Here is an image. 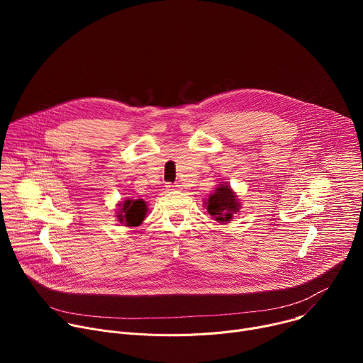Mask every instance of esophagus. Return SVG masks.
Segmentation results:
<instances>
[{
  "label": "esophagus",
  "instance_id": "1",
  "mask_svg": "<svg viewBox=\"0 0 363 363\" xmlns=\"http://www.w3.org/2000/svg\"><path fill=\"white\" fill-rule=\"evenodd\" d=\"M165 188H167V191H177V189H181V185H178V184H171V182H168V184L165 185Z\"/></svg>",
  "mask_w": 363,
  "mask_h": 363
}]
</instances>
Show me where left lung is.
<instances>
[{
	"label": "left lung",
	"mask_w": 363,
	"mask_h": 363,
	"mask_svg": "<svg viewBox=\"0 0 363 363\" xmlns=\"http://www.w3.org/2000/svg\"><path fill=\"white\" fill-rule=\"evenodd\" d=\"M210 216H213L220 223H227L240 210V203L235 194L228 185H220L217 191L208 198L206 206Z\"/></svg>",
	"instance_id": "left-lung-1"
}]
</instances>
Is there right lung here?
Wrapping results in <instances>:
<instances>
[{
    "mask_svg": "<svg viewBox=\"0 0 363 363\" xmlns=\"http://www.w3.org/2000/svg\"><path fill=\"white\" fill-rule=\"evenodd\" d=\"M118 220L128 227H138L146 216V203L142 199H128L121 206Z\"/></svg>",
    "mask_w": 363,
    "mask_h": 363,
    "instance_id": "add662e5",
    "label": "right lung"
}]
</instances>
